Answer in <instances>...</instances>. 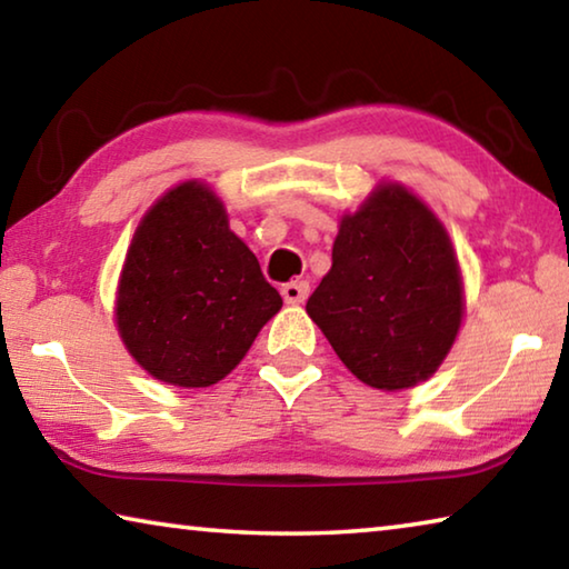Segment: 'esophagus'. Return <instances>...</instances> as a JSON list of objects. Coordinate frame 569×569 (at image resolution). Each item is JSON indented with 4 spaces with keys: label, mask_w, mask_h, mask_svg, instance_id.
I'll return each mask as SVG.
<instances>
[{
    "label": "esophagus",
    "mask_w": 569,
    "mask_h": 569,
    "mask_svg": "<svg viewBox=\"0 0 569 569\" xmlns=\"http://www.w3.org/2000/svg\"><path fill=\"white\" fill-rule=\"evenodd\" d=\"M308 293H311V288H308V283L306 281H291V283H286L283 288H281V296H283V301L286 303H303L306 298H308Z\"/></svg>",
    "instance_id": "obj_1"
}]
</instances>
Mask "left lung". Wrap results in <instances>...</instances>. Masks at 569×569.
<instances>
[{
    "label": "left lung",
    "instance_id": "left-lung-1",
    "mask_svg": "<svg viewBox=\"0 0 569 569\" xmlns=\"http://www.w3.org/2000/svg\"><path fill=\"white\" fill-rule=\"evenodd\" d=\"M356 379L401 391L435 377L465 319V283L449 233L401 182L381 180L343 213L331 271L306 303Z\"/></svg>",
    "mask_w": 569,
    "mask_h": 569
}]
</instances>
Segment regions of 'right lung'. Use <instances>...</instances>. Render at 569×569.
<instances>
[{
  "label": "right lung",
  "mask_w": 569,
  "mask_h": 569,
  "mask_svg": "<svg viewBox=\"0 0 569 569\" xmlns=\"http://www.w3.org/2000/svg\"><path fill=\"white\" fill-rule=\"evenodd\" d=\"M281 306L253 250L230 230L223 200L206 182L186 180L134 228L114 323L152 379L203 389L243 361Z\"/></svg>",
  "instance_id": "1"
}]
</instances>
